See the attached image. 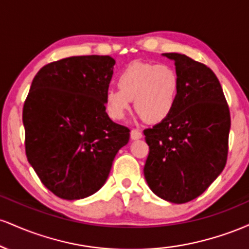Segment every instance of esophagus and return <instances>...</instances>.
Listing matches in <instances>:
<instances>
[{"instance_id":"obj_1","label":"esophagus","mask_w":249,"mask_h":249,"mask_svg":"<svg viewBox=\"0 0 249 249\" xmlns=\"http://www.w3.org/2000/svg\"><path fill=\"white\" fill-rule=\"evenodd\" d=\"M130 136H131V139H132V141H137V139H141L142 138V133L139 130H137V128H133V130L131 131Z\"/></svg>"}]
</instances>
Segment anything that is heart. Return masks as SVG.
Segmentation results:
<instances>
[{"instance_id": "heart-1", "label": "heart", "mask_w": 249, "mask_h": 249, "mask_svg": "<svg viewBox=\"0 0 249 249\" xmlns=\"http://www.w3.org/2000/svg\"><path fill=\"white\" fill-rule=\"evenodd\" d=\"M117 85L104 95L105 110L115 121L124 118L133 99L139 117L160 123L172 113L180 92L178 73L168 64L131 63L117 77Z\"/></svg>"}]
</instances>
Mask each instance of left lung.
Masks as SVG:
<instances>
[{
    "instance_id": "8db88e82",
    "label": "left lung",
    "mask_w": 249,
    "mask_h": 249,
    "mask_svg": "<svg viewBox=\"0 0 249 249\" xmlns=\"http://www.w3.org/2000/svg\"><path fill=\"white\" fill-rule=\"evenodd\" d=\"M162 56L174 62L180 92L172 113L144 130L150 147L144 176L159 198L184 204L204 193L224 170L230 108L210 68L181 53Z\"/></svg>"
}]
</instances>
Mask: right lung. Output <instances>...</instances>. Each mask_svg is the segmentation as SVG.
Wrapping results in <instances>:
<instances>
[{
  "instance_id": "obj_1",
  "label": "right lung",
  "mask_w": 249,
  "mask_h": 249,
  "mask_svg": "<svg viewBox=\"0 0 249 249\" xmlns=\"http://www.w3.org/2000/svg\"><path fill=\"white\" fill-rule=\"evenodd\" d=\"M116 61L73 56L37 72L23 107L25 153L45 187L65 200L92 196L107 181L130 130L112 122L104 95Z\"/></svg>"
}]
</instances>
